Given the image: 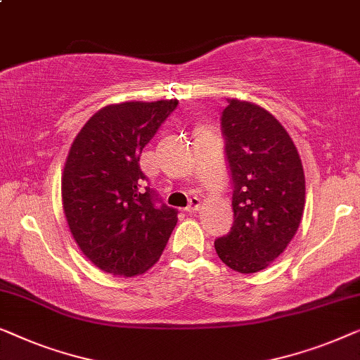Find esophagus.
Returning a JSON list of instances; mask_svg holds the SVG:
<instances>
[{"instance_id":"esophagus-1","label":"esophagus","mask_w":360,"mask_h":360,"mask_svg":"<svg viewBox=\"0 0 360 360\" xmlns=\"http://www.w3.org/2000/svg\"><path fill=\"white\" fill-rule=\"evenodd\" d=\"M200 207H202V202H200L199 197H192V199L189 200V205H187L186 210L189 212V214H195V212L200 210Z\"/></svg>"}]
</instances>
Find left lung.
<instances>
[{"mask_svg": "<svg viewBox=\"0 0 360 360\" xmlns=\"http://www.w3.org/2000/svg\"><path fill=\"white\" fill-rule=\"evenodd\" d=\"M233 184L235 221L215 240L230 269L252 274L285 250L305 209V174L297 146L261 105L231 98L221 114Z\"/></svg>", "mask_w": 360, "mask_h": 360, "instance_id": "obj_1", "label": "left lung"}]
</instances>
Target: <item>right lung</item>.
I'll return each mask as SVG.
<instances>
[{
    "instance_id": "obj_1",
    "label": "right lung",
    "mask_w": 360,
    "mask_h": 360,
    "mask_svg": "<svg viewBox=\"0 0 360 360\" xmlns=\"http://www.w3.org/2000/svg\"><path fill=\"white\" fill-rule=\"evenodd\" d=\"M176 105V99L109 104L70 146L62 173L65 219L83 255L108 274L148 271L178 224L174 209L155 207L139 165L141 150Z\"/></svg>"
}]
</instances>
